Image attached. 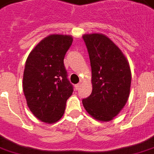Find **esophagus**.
Segmentation results:
<instances>
[{"mask_svg": "<svg viewBox=\"0 0 154 154\" xmlns=\"http://www.w3.org/2000/svg\"><path fill=\"white\" fill-rule=\"evenodd\" d=\"M75 88H76V90H79V88H81V84L78 83V84H77V85L75 86Z\"/></svg>", "mask_w": 154, "mask_h": 154, "instance_id": "1", "label": "esophagus"}]
</instances>
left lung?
Returning <instances> with one entry per match:
<instances>
[{"instance_id":"left-lung-1","label":"left lung","mask_w":154,"mask_h":154,"mask_svg":"<svg viewBox=\"0 0 154 154\" xmlns=\"http://www.w3.org/2000/svg\"><path fill=\"white\" fill-rule=\"evenodd\" d=\"M92 71V93L82 100L88 113L99 121H111L130 96L131 72L122 51L102 34L82 35Z\"/></svg>"}]
</instances>
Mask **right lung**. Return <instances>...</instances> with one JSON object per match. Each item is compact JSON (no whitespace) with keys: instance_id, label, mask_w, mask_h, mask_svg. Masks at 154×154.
<instances>
[{"instance_id":"right-lung-1","label":"right lung","mask_w":154,"mask_h":154,"mask_svg":"<svg viewBox=\"0 0 154 154\" xmlns=\"http://www.w3.org/2000/svg\"><path fill=\"white\" fill-rule=\"evenodd\" d=\"M72 41L71 35H50L35 47L25 62L24 96L30 112L44 123L60 119L73 92L64 66Z\"/></svg>"}]
</instances>
